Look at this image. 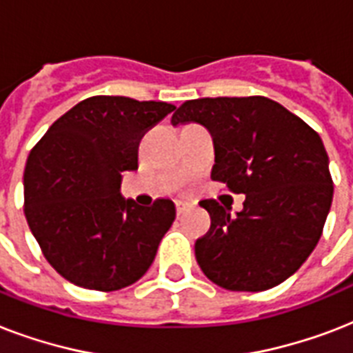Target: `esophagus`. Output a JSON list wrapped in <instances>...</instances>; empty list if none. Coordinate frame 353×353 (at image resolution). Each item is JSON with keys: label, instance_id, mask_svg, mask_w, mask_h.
<instances>
[{"label": "esophagus", "instance_id": "1", "mask_svg": "<svg viewBox=\"0 0 353 353\" xmlns=\"http://www.w3.org/2000/svg\"><path fill=\"white\" fill-rule=\"evenodd\" d=\"M188 210H190V205L185 203V201H177V203H176V212H177V216L187 214Z\"/></svg>", "mask_w": 353, "mask_h": 353}]
</instances>
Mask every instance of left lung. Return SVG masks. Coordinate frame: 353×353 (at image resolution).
<instances>
[{
    "mask_svg": "<svg viewBox=\"0 0 353 353\" xmlns=\"http://www.w3.org/2000/svg\"><path fill=\"white\" fill-rule=\"evenodd\" d=\"M199 122L212 135V179L245 194L243 210L216 199L199 205L209 232L196 240L205 276L231 291H263L290 279L312 254L334 199L323 139L268 97H216L183 102L172 124Z\"/></svg>",
    "mask_w": 353,
    "mask_h": 353,
    "instance_id": "8db88e82",
    "label": "left lung"
}]
</instances>
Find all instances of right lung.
<instances>
[{"instance_id":"obj_1","label":"right lung","mask_w":353,"mask_h":353,"mask_svg":"<svg viewBox=\"0 0 353 353\" xmlns=\"http://www.w3.org/2000/svg\"><path fill=\"white\" fill-rule=\"evenodd\" d=\"M176 106L97 95L54 121L23 172V210L43 256L71 284L97 291L132 285L152 265L176 220L170 199L139 207L119 192L137 170L139 143Z\"/></svg>"}]
</instances>
